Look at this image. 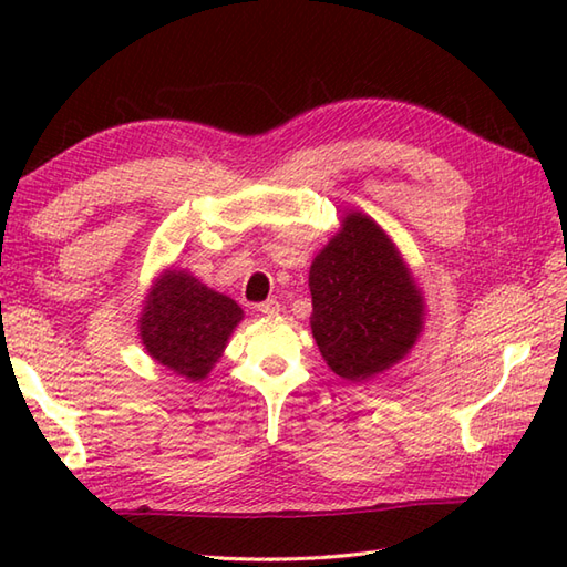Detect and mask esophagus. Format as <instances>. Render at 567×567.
Wrapping results in <instances>:
<instances>
[{"mask_svg":"<svg viewBox=\"0 0 567 567\" xmlns=\"http://www.w3.org/2000/svg\"><path fill=\"white\" fill-rule=\"evenodd\" d=\"M280 302H277V299H265V302H260L258 305V311L260 315H265V317H275V315H280Z\"/></svg>","mask_w":567,"mask_h":567,"instance_id":"obj_1","label":"esophagus"}]
</instances>
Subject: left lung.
I'll list each match as a JSON object with an SVG mask.
<instances>
[{
  "mask_svg": "<svg viewBox=\"0 0 567 567\" xmlns=\"http://www.w3.org/2000/svg\"><path fill=\"white\" fill-rule=\"evenodd\" d=\"M309 268L311 333L343 380H368L412 351L424 297L392 238L351 212Z\"/></svg>",
  "mask_w": 567,
  "mask_h": 567,
  "instance_id": "obj_1",
  "label": "left lung"
}]
</instances>
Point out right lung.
<instances>
[{"label":"right lung","mask_w":567,"mask_h":567,"mask_svg":"<svg viewBox=\"0 0 567 567\" xmlns=\"http://www.w3.org/2000/svg\"><path fill=\"white\" fill-rule=\"evenodd\" d=\"M240 319L244 309L231 297L185 270H165L143 302L138 331L153 360L197 382L221 358Z\"/></svg>","instance_id":"add662e5"}]
</instances>
